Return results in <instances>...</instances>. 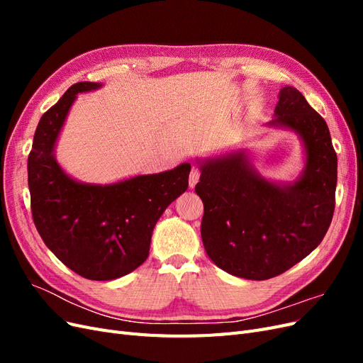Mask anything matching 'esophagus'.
<instances>
[{
    "mask_svg": "<svg viewBox=\"0 0 363 363\" xmlns=\"http://www.w3.org/2000/svg\"><path fill=\"white\" fill-rule=\"evenodd\" d=\"M199 180H200V171L196 168H192L191 174H189V186H191V188H194V186L199 183Z\"/></svg>",
    "mask_w": 363,
    "mask_h": 363,
    "instance_id": "obj_1",
    "label": "esophagus"
}]
</instances>
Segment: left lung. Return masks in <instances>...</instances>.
<instances>
[{
	"mask_svg": "<svg viewBox=\"0 0 363 363\" xmlns=\"http://www.w3.org/2000/svg\"><path fill=\"white\" fill-rule=\"evenodd\" d=\"M271 125L298 131L307 164L279 186L252 169L242 151L201 164L195 186L204 204L201 239L216 267L236 277L280 276L321 244L335 212L337 157L330 131L303 94L283 87Z\"/></svg>",
	"mask_w": 363,
	"mask_h": 363,
	"instance_id": "8db88e82",
	"label": "left lung"
}]
</instances>
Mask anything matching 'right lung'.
Masks as SVG:
<instances>
[{
	"label": "right lung",
	"mask_w": 363,
	"mask_h": 363,
	"mask_svg": "<svg viewBox=\"0 0 363 363\" xmlns=\"http://www.w3.org/2000/svg\"><path fill=\"white\" fill-rule=\"evenodd\" d=\"M101 84H72L42 115L28 155L33 221L62 263L89 280H113L148 257L157 219L189 186L191 164L96 186L72 180L54 159V144L79 92Z\"/></svg>",
	"instance_id": "right-lung-1"
}]
</instances>
